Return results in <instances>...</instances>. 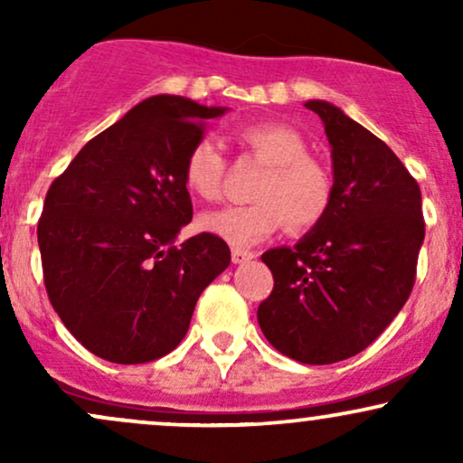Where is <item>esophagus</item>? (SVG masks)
Listing matches in <instances>:
<instances>
[{
  "mask_svg": "<svg viewBox=\"0 0 463 463\" xmlns=\"http://www.w3.org/2000/svg\"><path fill=\"white\" fill-rule=\"evenodd\" d=\"M231 257H232V263H246V261H250V259L257 257V254L250 252V250H243V248H232Z\"/></svg>",
  "mask_w": 463,
  "mask_h": 463,
  "instance_id": "1",
  "label": "esophagus"
}]
</instances>
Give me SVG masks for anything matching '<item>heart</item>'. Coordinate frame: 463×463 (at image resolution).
<instances>
[{
  "mask_svg": "<svg viewBox=\"0 0 463 463\" xmlns=\"http://www.w3.org/2000/svg\"><path fill=\"white\" fill-rule=\"evenodd\" d=\"M235 139L259 161L269 165L252 191L257 202L226 206L202 217L206 232L232 246H252L285 226L291 232L311 231L326 217L333 202V180L322 163L309 156L307 143L285 124H248ZM226 158L209 139L191 146L184 156L183 180L195 198L215 202L224 184Z\"/></svg>",
  "mask_w": 463,
  "mask_h": 463,
  "instance_id": "b5f03b06",
  "label": "heart"
}]
</instances>
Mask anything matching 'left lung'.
I'll list each match as a JSON object with an SVG mask.
<instances>
[{
    "label": "left lung",
    "instance_id": "obj_1",
    "mask_svg": "<svg viewBox=\"0 0 463 463\" xmlns=\"http://www.w3.org/2000/svg\"><path fill=\"white\" fill-rule=\"evenodd\" d=\"M305 106L331 143L333 202L294 248L261 257L274 289L257 317L285 357L326 365L368 348L407 302L424 241L422 195L379 137L337 106Z\"/></svg>",
    "mask_w": 463,
    "mask_h": 463
}]
</instances>
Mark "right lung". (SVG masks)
<instances>
[{
	"label": "right lung",
	"mask_w": 463,
	"mask_h": 463,
	"mask_svg": "<svg viewBox=\"0 0 463 463\" xmlns=\"http://www.w3.org/2000/svg\"><path fill=\"white\" fill-rule=\"evenodd\" d=\"M224 110L178 95L143 99L47 191L36 228L47 296L98 357L147 364L172 353L204 287L231 263L211 232L174 243L194 217L184 156Z\"/></svg>",
	"instance_id": "right-lung-1"
}]
</instances>
